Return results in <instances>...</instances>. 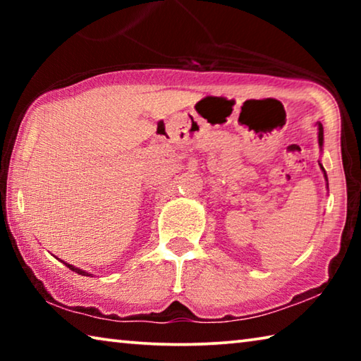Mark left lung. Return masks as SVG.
I'll return each mask as SVG.
<instances>
[{
    "label": "left lung",
    "instance_id": "1",
    "mask_svg": "<svg viewBox=\"0 0 361 361\" xmlns=\"http://www.w3.org/2000/svg\"><path fill=\"white\" fill-rule=\"evenodd\" d=\"M319 143H320V146L323 145V127H322L320 122H319ZM322 170H323V172H325V169H323V167H322ZM325 178H326V173H325Z\"/></svg>",
    "mask_w": 361,
    "mask_h": 361
}]
</instances>
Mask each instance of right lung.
Segmentation results:
<instances>
[{
    "instance_id": "1",
    "label": "right lung",
    "mask_w": 361,
    "mask_h": 361,
    "mask_svg": "<svg viewBox=\"0 0 361 361\" xmlns=\"http://www.w3.org/2000/svg\"><path fill=\"white\" fill-rule=\"evenodd\" d=\"M65 264H66V262H65ZM66 266H68V267L71 269V271H75V272H78V274H81V276H90V274H85L84 271H81V269H76V267H73V266H70V264H66Z\"/></svg>"
}]
</instances>
